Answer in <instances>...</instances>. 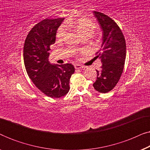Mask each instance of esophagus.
Listing matches in <instances>:
<instances>
[{
    "mask_svg": "<svg viewBox=\"0 0 150 150\" xmlns=\"http://www.w3.org/2000/svg\"><path fill=\"white\" fill-rule=\"evenodd\" d=\"M74 67L76 69H83V68H85V67L79 64H74Z\"/></svg>",
    "mask_w": 150,
    "mask_h": 150,
    "instance_id": "obj_1",
    "label": "esophagus"
}]
</instances>
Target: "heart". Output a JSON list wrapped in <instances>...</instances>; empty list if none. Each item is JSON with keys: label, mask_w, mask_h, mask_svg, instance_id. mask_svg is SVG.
<instances>
[{"label": "heart", "mask_w": 150, "mask_h": 150, "mask_svg": "<svg viewBox=\"0 0 150 150\" xmlns=\"http://www.w3.org/2000/svg\"><path fill=\"white\" fill-rule=\"evenodd\" d=\"M67 27H74L80 33L87 37L92 35L98 28L97 24L88 18H80L76 20H67L66 25L62 24L57 30L56 37L59 40H63L66 35Z\"/></svg>", "instance_id": "b5f03b06"}]
</instances>
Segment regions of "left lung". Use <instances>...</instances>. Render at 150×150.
I'll use <instances>...</instances> for the list:
<instances>
[{"mask_svg":"<svg viewBox=\"0 0 150 150\" xmlns=\"http://www.w3.org/2000/svg\"><path fill=\"white\" fill-rule=\"evenodd\" d=\"M103 33L102 48L96 58L102 63L100 71H97V79L93 87L100 93H107L120 81L124 70L126 56V40L115 22L99 11H93ZM98 53V52H97Z\"/></svg>","mask_w":150,"mask_h":150,"instance_id":"left-lung-1","label":"left lung"}]
</instances>
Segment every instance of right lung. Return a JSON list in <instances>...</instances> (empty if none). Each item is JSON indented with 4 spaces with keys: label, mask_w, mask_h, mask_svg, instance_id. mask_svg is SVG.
Wrapping results in <instances>:
<instances>
[{
    "label": "right lung",
    "mask_w": 150,
    "mask_h": 150,
    "mask_svg": "<svg viewBox=\"0 0 150 150\" xmlns=\"http://www.w3.org/2000/svg\"><path fill=\"white\" fill-rule=\"evenodd\" d=\"M63 20H42L28 33L24 46V62L28 76L42 93L54 98L68 93L69 79L75 71L71 63L54 65L48 61L50 46L54 44L57 30Z\"/></svg>",
    "instance_id": "obj_1"
}]
</instances>
